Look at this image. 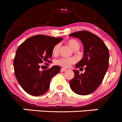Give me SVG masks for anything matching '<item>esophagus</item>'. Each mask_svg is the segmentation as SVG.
I'll list each match as a JSON object with an SVG mask.
<instances>
[{
	"label": "esophagus",
	"mask_w": 122,
	"mask_h": 122,
	"mask_svg": "<svg viewBox=\"0 0 122 122\" xmlns=\"http://www.w3.org/2000/svg\"><path fill=\"white\" fill-rule=\"evenodd\" d=\"M66 70H67V69H66V68H61V71H62V72L66 71Z\"/></svg>",
	"instance_id": "34e87169"
}]
</instances>
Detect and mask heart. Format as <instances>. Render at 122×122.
Returning <instances> with one entry per match:
<instances>
[{
  "mask_svg": "<svg viewBox=\"0 0 122 122\" xmlns=\"http://www.w3.org/2000/svg\"><path fill=\"white\" fill-rule=\"evenodd\" d=\"M66 44L69 45L74 51H77L80 48V43L77 40L75 39H70L66 41ZM60 44H56L52 48V54L54 56H56L58 55L60 51ZM76 60L74 58H60L55 61V64L56 65L61 66L64 68H68L71 64H73L76 62Z\"/></svg>",
  "mask_w": 122,
  "mask_h": 122,
  "instance_id": "obj_1",
  "label": "heart"
}]
</instances>
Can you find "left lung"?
Returning <instances> with one entry per match:
<instances>
[{"label": "left lung", "mask_w": 122, "mask_h": 122, "mask_svg": "<svg viewBox=\"0 0 122 122\" xmlns=\"http://www.w3.org/2000/svg\"><path fill=\"white\" fill-rule=\"evenodd\" d=\"M69 36L78 38L84 45V56L76 64L77 68L86 70L80 74L74 70V77L70 81L71 90L79 95H88L99 87L109 67V52L100 38L87 30H80Z\"/></svg>", "instance_id": "left-lung-1"}]
</instances>
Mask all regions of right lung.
<instances>
[{
    "label": "right lung",
    "mask_w": 122,
    "mask_h": 122,
    "mask_svg": "<svg viewBox=\"0 0 122 122\" xmlns=\"http://www.w3.org/2000/svg\"><path fill=\"white\" fill-rule=\"evenodd\" d=\"M62 40V38L37 35L26 39L18 46L13 60L14 72L19 84L27 93L38 96L49 89L51 78L61 68L54 66L40 71L41 63L51 62L52 48Z\"/></svg>",
    "instance_id": "right-lung-1"
}]
</instances>
